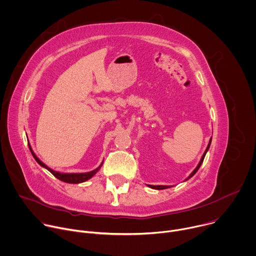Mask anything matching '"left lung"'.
Masks as SVG:
<instances>
[{"mask_svg": "<svg viewBox=\"0 0 256 256\" xmlns=\"http://www.w3.org/2000/svg\"><path fill=\"white\" fill-rule=\"evenodd\" d=\"M211 140H212V137L210 138V140H209V143H208V145H207V148H206V150H205V152L203 153V155H202V157H201V159H200V161H199V163H198V165L196 166V168L192 171V173L184 180V181H186V180H188V179H190L197 171H198V169H199V167L201 166V164H202V162H203V160H204V157H205V155H206V153H207V151H208V149H209V147H210V144H211ZM150 188H153V189H157V190H162V189H167V188H170V187H173V186H166V185H148Z\"/></svg>", "mask_w": 256, "mask_h": 256, "instance_id": "8db88e82", "label": "left lung"}]
</instances>
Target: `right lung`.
Masks as SVG:
<instances>
[{
  "instance_id": "obj_1",
  "label": "right lung",
  "mask_w": 256,
  "mask_h": 256,
  "mask_svg": "<svg viewBox=\"0 0 256 256\" xmlns=\"http://www.w3.org/2000/svg\"><path fill=\"white\" fill-rule=\"evenodd\" d=\"M29 145V149L33 155V157L35 158V160L43 167V168H46L48 171H50L56 178H58L59 180L63 181V182H66V183H72V184H78V183H82V182H85L87 180H89L90 178H92L101 168V166L103 165V162L101 163V165L99 167H97L96 169L90 171V172H85V173H62V172H58V171H55L53 169H51L50 167H48L45 163H43L37 156L36 154L34 153L30 143H28Z\"/></svg>"
}]
</instances>
